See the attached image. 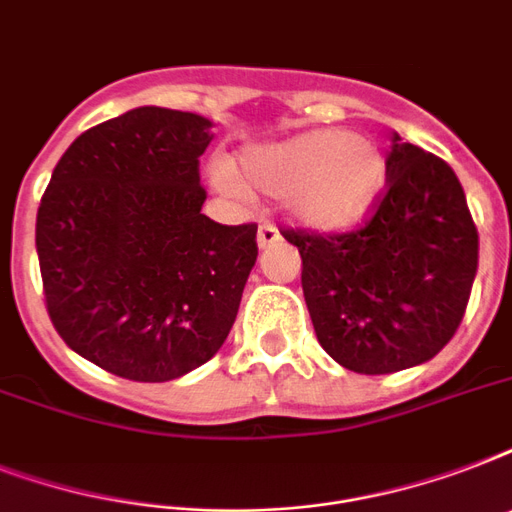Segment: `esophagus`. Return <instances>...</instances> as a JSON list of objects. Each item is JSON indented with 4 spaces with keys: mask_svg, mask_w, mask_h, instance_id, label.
I'll return each instance as SVG.
<instances>
[{
    "mask_svg": "<svg viewBox=\"0 0 512 512\" xmlns=\"http://www.w3.org/2000/svg\"><path fill=\"white\" fill-rule=\"evenodd\" d=\"M281 236H279V228L273 223H260V228H257V247L265 249L271 247V244H276Z\"/></svg>",
    "mask_w": 512,
    "mask_h": 512,
    "instance_id": "1",
    "label": "esophagus"
}]
</instances>
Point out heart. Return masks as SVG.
Here are the masks:
<instances>
[{
  "mask_svg": "<svg viewBox=\"0 0 512 512\" xmlns=\"http://www.w3.org/2000/svg\"><path fill=\"white\" fill-rule=\"evenodd\" d=\"M385 156L372 140L348 130H313L241 156L239 180L271 196H289L292 215L313 231L356 228L385 188ZM215 180L228 193L241 185L228 167Z\"/></svg>",
  "mask_w": 512,
  "mask_h": 512,
  "instance_id": "b5f03b06",
  "label": "heart"
}]
</instances>
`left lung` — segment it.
<instances>
[{"mask_svg": "<svg viewBox=\"0 0 512 512\" xmlns=\"http://www.w3.org/2000/svg\"><path fill=\"white\" fill-rule=\"evenodd\" d=\"M388 183L361 228L281 231L303 257L321 348L358 374L425 364L452 340L478 268V231L444 159L393 135Z\"/></svg>", "mask_w": 512, "mask_h": 512, "instance_id": "left-lung-1", "label": "left lung"}]
</instances>
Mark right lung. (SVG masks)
Listing matches in <instances>:
<instances>
[{
    "label": "right lung",
    "mask_w": 512,
    "mask_h": 512,
    "mask_svg": "<svg viewBox=\"0 0 512 512\" xmlns=\"http://www.w3.org/2000/svg\"><path fill=\"white\" fill-rule=\"evenodd\" d=\"M212 122L143 106L82 132L36 212L52 327L135 382H167L223 348L257 260V225L201 215Z\"/></svg>",
    "instance_id": "1"
}]
</instances>
